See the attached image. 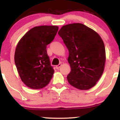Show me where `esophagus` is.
<instances>
[{"mask_svg": "<svg viewBox=\"0 0 120 120\" xmlns=\"http://www.w3.org/2000/svg\"><path fill=\"white\" fill-rule=\"evenodd\" d=\"M61 64H59L57 65V66H56V69H59V68L61 67Z\"/></svg>", "mask_w": 120, "mask_h": 120, "instance_id": "esophagus-1", "label": "esophagus"}]
</instances>
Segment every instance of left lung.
<instances>
[{
  "mask_svg": "<svg viewBox=\"0 0 120 120\" xmlns=\"http://www.w3.org/2000/svg\"><path fill=\"white\" fill-rule=\"evenodd\" d=\"M69 52L70 85L81 90L96 85L103 72L106 52L103 41L95 31L80 23L68 24L58 32Z\"/></svg>",
  "mask_w": 120,
  "mask_h": 120,
  "instance_id": "1",
  "label": "left lung"
}]
</instances>
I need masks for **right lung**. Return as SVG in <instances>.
Segmentation results:
<instances>
[{"mask_svg":"<svg viewBox=\"0 0 120 120\" xmlns=\"http://www.w3.org/2000/svg\"><path fill=\"white\" fill-rule=\"evenodd\" d=\"M57 26H35L28 31L16 47L14 61L22 81L29 88H43L52 78L54 70L46 46L54 39Z\"/></svg>","mask_w":120,"mask_h":120,"instance_id":"add662e5","label":"right lung"}]
</instances>
